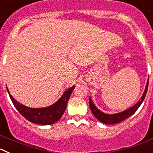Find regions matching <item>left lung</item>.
<instances>
[{
    "instance_id": "1",
    "label": "left lung",
    "mask_w": 153,
    "mask_h": 153,
    "mask_svg": "<svg viewBox=\"0 0 153 153\" xmlns=\"http://www.w3.org/2000/svg\"><path fill=\"white\" fill-rule=\"evenodd\" d=\"M148 85H149V80L147 81V84L146 86V90L144 93H143V97L141 98V100H140L137 103L133 106L132 107H131L130 109H128L126 111L122 112V113H117V114H113V115H109V114H105V113H102L101 111H100L97 107H96L94 105H93V102L90 100V109H91L93 114L95 116L96 118L98 120H100V122L103 123L105 124H116L119 123H121L122 121L125 120L126 119H127L128 117H129L130 116H132V114H134L135 112L138 109V108L140 107V105L142 104V102H143L144 99H145L146 95L147 90H148Z\"/></svg>"
}]
</instances>
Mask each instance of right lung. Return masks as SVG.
Here are the masks:
<instances>
[{"mask_svg":"<svg viewBox=\"0 0 153 153\" xmlns=\"http://www.w3.org/2000/svg\"><path fill=\"white\" fill-rule=\"evenodd\" d=\"M74 89V86L66 90L61 98L56 103L51 106L42 108V109H33V108L23 106L22 104L17 102L9 93L7 89V90L13 106H15L17 111L21 113L24 118L33 123L40 124V125H51L57 122L63 116L65 109L67 108V102Z\"/></svg>","mask_w":153,"mask_h":153,"instance_id":"add662e5","label":"right lung"}]
</instances>
